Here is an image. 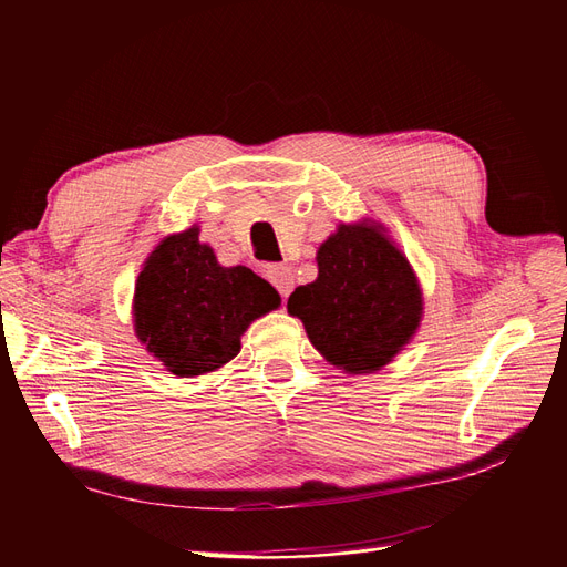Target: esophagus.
<instances>
[{"label":"esophagus","mask_w":567,"mask_h":567,"mask_svg":"<svg viewBox=\"0 0 567 567\" xmlns=\"http://www.w3.org/2000/svg\"><path fill=\"white\" fill-rule=\"evenodd\" d=\"M265 274H267L269 284L279 290L281 298H288V296H290V290H293V286H296V274H293V269H290L288 265H269V267L265 269Z\"/></svg>","instance_id":"34e87169"}]
</instances>
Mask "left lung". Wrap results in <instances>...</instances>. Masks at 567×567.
<instances>
[{"mask_svg": "<svg viewBox=\"0 0 567 567\" xmlns=\"http://www.w3.org/2000/svg\"><path fill=\"white\" fill-rule=\"evenodd\" d=\"M317 281L298 286L288 312L302 319L331 364L369 373L398 354L421 321V288L381 227L340 225L317 252Z\"/></svg>", "mask_w": 567, "mask_h": 567, "instance_id": "left-lung-1", "label": "left lung"}]
</instances>
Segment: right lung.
I'll use <instances>...</instances> for the list:
<instances>
[{
	"instance_id": "add662e5",
	"label": "right lung",
	"mask_w": 567,
	"mask_h": 567,
	"mask_svg": "<svg viewBox=\"0 0 567 567\" xmlns=\"http://www.w3.org/2000/svg\"><path fill=\"white\" fill-rule=\"evenodd\" d=\"M279 302L248 267H219L194 227L151 252L136 279L134 329L167 371L188 379L234 359L250 321Z\"/></svg>"
}]
</instances>
